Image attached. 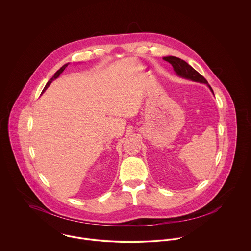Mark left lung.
<instances>
[{
    "mask_svg": "<svg viewBox=\"0 0 251 251\" xmlns=\"http://www.w3.org/2000/svg\"><path fill=\"white\" fill-rule=\"evenodd\" d=\"M164 61L168 62L169 64L172 65V67L174 68V71L176 73L183 78L186 79H190L192 81L195 82H200V83H205L209 86V88L211 89V91L213 92V89L211 88V86L208 84V81L204 78V76H202L198 72H196L192 67H190L186 62H184L183 60L177 58V57H164L163 58Z\"/></svg>",
    "mask_w": 251,
    "mask_h": 251,
    "instance_id": "obj_1",
    "label": "left lung"
}]
</instances>
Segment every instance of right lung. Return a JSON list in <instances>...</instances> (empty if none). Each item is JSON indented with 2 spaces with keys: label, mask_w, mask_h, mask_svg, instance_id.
Returning a JSON list of instances; mask_svg holds the SVG:
<instances>
[{
  "label": "right lung",
  "mask_w": 251,
  "mask_h": 251,
  "mask_svg": "<svg viewBox=\"0 0 251 251\" xmlns=\"http://www.w3.org/2000/svg\"><path fill=\"white\" fill-rule=\"evenodd\" d=\"M68 65H69V64H66V65H64V66H63V67H62V68H61V69H60L58 72H56V73L54 74V76H53V77H52V78H51V79H50V80L47 82V84H46V86L44 87V89H43V91H42V92H44V91H45V90L48 88V86L51 84V82H52L54 79H56V78H58V77L60 76V74H61L62 72H64V71L66 70V68L68 67Z\"/></svg>",
  "instance_id": "right-lung-1"
}]
</instances>
